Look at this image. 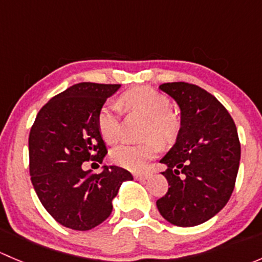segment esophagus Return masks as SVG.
Masks as SVG:
<instances>
[{"label":"esophagus","mask_w":262,"mask_h":262,"mask_svg":"<svg viewBox=\"0 0 262 262\" xmlns=\"http://www.w3.org/2000/svg\"><path fill=\"white\" fill-rule=\"evenodd\" d=\"M150 176L152 175L148 172H139V173H136V175H134V178H136L137 180H148Z\"/></svg>","instance_id":"34e87169"}]
</instances>
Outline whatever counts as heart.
Instances as JSON below:
<instances>
[{
	"instance_id": "1",
	"label": "heart",
	"mask_w": 262,
	"mask_h": 262,
	"mask_svg": "<svg viewBox=\"0 0 262 262\" xmlns=\"http://www.w3.org/2000/svg\"><path fill=\"white\" fill-rule=\"evenodd\" d=\"M119 104L132 112H138L147 116L144 136L155 137L160 143H168L178 136L180 121L178 116L170 112L171 104L167 96L150 87H136L119 100ZM97 128L107 143H114L119 139L118 107L107 102L97 114ZM158 146L155 139H147L141 143H124L115 147L112 158L116 165L129 170H142L146 163L157 153Z\"/></svg>"
}]
</instances>
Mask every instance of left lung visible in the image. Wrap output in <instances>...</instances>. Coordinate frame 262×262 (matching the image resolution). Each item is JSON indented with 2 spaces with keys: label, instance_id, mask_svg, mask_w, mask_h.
Listing matches in <instances>:
<instances>
[{
  "label": "left lung",
  "instance_id": "1",
  "mask_svg": "<svg viewBox=\"0 0 262 262\" xmlns=\"http://www.w3.org/2000/svg\"><path fill=\"white\" fill-rule=\"evenodd\" d=\"M158 89L180 109L176 142L160 161L170 187L157 200L158 212L171 224L194 227L221 212L233 192L241 158L236 124L199 86L171 82Z\"/></svg>",
  "mask_w": 262,
  "mask_h": 262
}]
</instances>
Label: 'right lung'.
Segmentation results:
<instances>
[{
  "instance_id": "1",
  "label": "right lung",
  "mask_w": 262,
  "mask_h": 262,
  "mask_svg": "<svg viewBox=\"0 0 262 262\" xmlns=\"http://www.w3.org/2000/svg\"><path fill=\"white\" fill-rule=\"evenodd\" d=\"M120 84L81 82L50 99L36 115L29 136L30 176L43 207L58 223L89 231L109 218L113 200L129 171L102 166L90 175L82 163H101L106 143L97 128V114Z\"/></svg>"
}]
</instances>
